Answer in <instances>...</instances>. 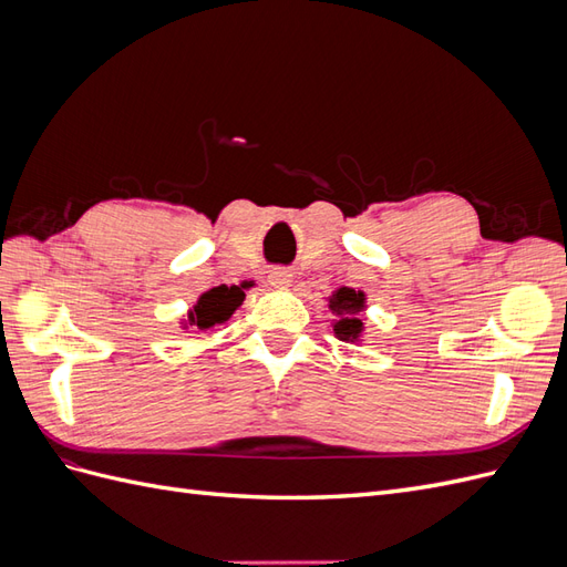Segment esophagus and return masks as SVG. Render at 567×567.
I'll return each mask as SVG.
<instances>
[{
    "label": "esophagus",
    "mask_w": 567,
    "mask_h": 567,
    "mask_svg": "<svg viewBox=\"0 0 567 567\" xmlns=\"http://www.w3.org/2000/svg\"><path fill=\"white\" fill-rule=\"evenodd\" d=\"M267 281H269L271 288H288L290 284H293V274H290V271L284 269V267H274V269L269 271Z\"/></svg>",
    "instance_id": "1"
}]
</instances>
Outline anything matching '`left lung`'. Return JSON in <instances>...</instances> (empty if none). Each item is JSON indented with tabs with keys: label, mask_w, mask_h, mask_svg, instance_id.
<instances>
[{
	"label": "left lung",
	"mask_w": 567,
	"mask_h": 567,
	"mask_svg": "<svg viewBox=\"0 0 567 567\" xmlns=\"http://www.w3.org/2000/svg\"><path fill=\"white\" fill-rule=\"evenodd\" d=\"M329 302V312H331V329L333 336L342 342H350V346H362L364 333H367V293L364 290H354V288H336L331 296L323 298Z\"/></svg>",
	"instance_id": "8db88e82"
}]
</instances>
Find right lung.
<instances>
[{"label":"right lung","mask_w":567,"mask_h":567,"mask_svg":"<svg viewBox=\"0 0 567 567\" xmlns=\"http://www.w3.org/2000/svg\"><path fill=\"white\" fill-rule=\"evenodd\" d=\"M244 290H246L244 284L241 286L221 284L205 290V293L198 296L194 307H188V312L182 315L179 329L182 331L194 329V333L213 338V333L221 331V326H225L238 307L244 305L246 300Z\"/></svg>","instance_id":"right-lung-1"}]
</instances>
